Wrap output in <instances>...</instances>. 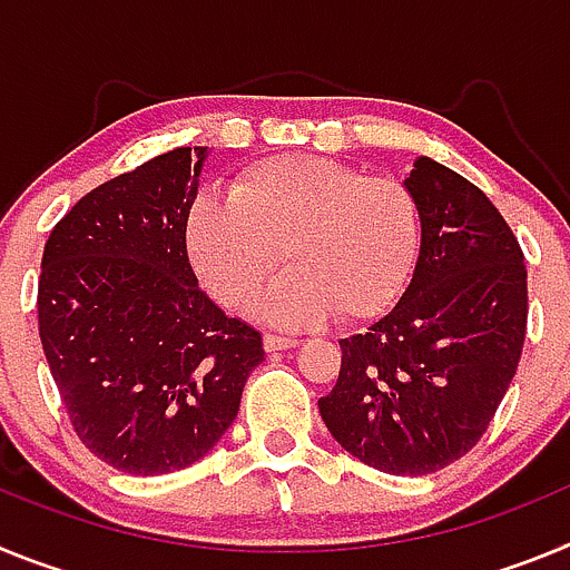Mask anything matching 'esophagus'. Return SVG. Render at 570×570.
Returning a JSON list of instances; mask_svg holds the SVG:
<instances>
[{"label": "esophagus", "instance_id": "obj_1", "mask_svg": "<svg viewBox=\"0 0 570 570\" xmlns=\"http://www.w3.org/2000/svg\"><path fill=\"white\" fill-rule=\"evenodd\" d=\"M299 340L296 336H282V334H265V347L268 351H285V347H296Z\"/></svg>", "mask_w": 570, "mask_h": 570}]
</instances>
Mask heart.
<instances>
[{"label":"heart","instance_id":"heart-1","mask_svg":"<svg viewBox=\"0 0 570 570\" xmlns=\"http://www.w3.org/2000/svg\"><path fill=\"white\" fill-rule=\"evenodd\" d=\"M420 234V205L402 179L302 154L242 168L228 199L199 196L185 223L196 274L228 308L259 294L285 250L291 271L262 302L279 325L387 311L414 271Z\"/></svg>","mask_w":570,"mask_h":570}]
</instances>
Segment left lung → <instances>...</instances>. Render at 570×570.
<instances>
[{
    "label": "left lung",
    "mask_w": 570,
    "mask_h": 570,
    "mask_svg": "<svg viewBox=\"0 0 570 570\" xmlns=\"http://www.w3.org/2000/svg\"><path fill=\"white\" fill-rule=\"evenodd\" d=\"M420 205V259L394 311L340 340L331 436L365 465L422 476L465 456L491 425L525 345L520 242L473 183L420 156L405 179Z\"/></svg>",
    "instance_id": "left-lung-1"
}]
</instances>
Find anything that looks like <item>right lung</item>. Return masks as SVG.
<instances>
[{
	"instance_id": "add662e5",
	"label": "right lung",
	"mask_w": 570,
	"mask_h": 570,
	"mask_svg": "<svg viewBox=\"0 0 570 570\" xmlns=\"http://www.w3.org/2000/svg\"><path fill=\"white\" fill-rule=\"evenodd\" d=\"M208 148H174L85 194L50 230L37 314L79 442L134 476L183 471L236 420L262 334L199 288L185 223Z\"/></svg>"
}]
</instances>
